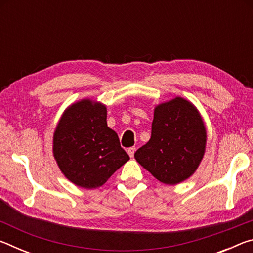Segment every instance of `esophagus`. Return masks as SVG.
<instances>
[{"label":"esophagus","mask_w":253,"mask_h":253,"mask_svg":"<svg viewBox=\"0 0 253 253\" xmlns=\"http://www.w3.org/2000/svg\"><path fill=\"white\" fill-rule=\"evenodd\" d=\"M135 151H136V148H135V147H129V148L127 149V153H128V155H129L130 157H134Z\"/></svg>","instance_id":"1"}]
</instances>
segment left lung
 Here are the masks:
<instances>
[{"mask_svg":"<svg viewBox=\"0 0 253 253\" xmlns=\"http://www.w3.org/2000/svg\"><path fill=\"white\" fill-rule=\"evenodd\" d=\"M205 142L207 131L199 111L177 97L156 107L151 139L137 149L135 158L158 181L174 185L195 172Z\"/></svg>","mask_w":253,"mask_h":253,"instance_id":"obj_1","label":"left lung"}]
</instances>
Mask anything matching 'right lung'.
<instances>
[{
    "label": "right lung",
    "mask_w": 253,
    "mask_h": 253,
    "mask_svg": "<svg viewBox=\"0 0 253 253\" xmlns=\"http://www.w3.org/2000/svg\"><path fill=\"white\" fill-rule=\"evenodd\" d=\"M106 119L104 105L84 99L65 111L54 131L55 161L65 176L80 187L101 186L129 160Z\"/></svg>",
    "instance_id": "right-lung-1"
}]
</instances>
